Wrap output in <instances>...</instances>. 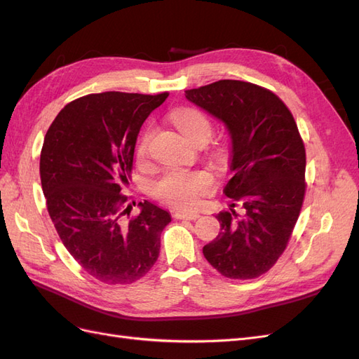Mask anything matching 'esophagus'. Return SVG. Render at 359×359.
<instances>
[{
	"instance_id": "1",
	"label": "esophagus",
	"mask_w": 359,
	"mask_h": 359,
	"mask_svg": "<svg viewBox=\"0 0 359 359\" xmlns=\"http://www.w3.org/2000/svg\"><path fill=\"white\" fill-rule=\"evenodd\" d=\"M173 217L180 220H196V219H199L201 214L191 212V211H177L175 214H173Z\"/></svg>"
}]
</instances>
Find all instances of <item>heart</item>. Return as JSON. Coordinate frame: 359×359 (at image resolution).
Masks as SVG:
<instances>
[{
	"label": "heart",
	"mask_w": 359,
	"mask_h": 359,
	"mask_svg": "<svg viewBox=\"0 0 359 359\" xmlns=\"http://www.w3.org/2000/svg\"><path fill=\"white\" fill-rule=\"evenodd\" d=\"M173 123L178 127L180 132L193 142L194 139L206 136L210 139L212 127L210 119L201 111L184 107L178 109L172 115ZM147 139L140 140L137 148L139 158L145 156ZM212 175L206 170H169L163 175L154 186L153 193L157 199L165 202L173 208H193L201 201L203 194L212 187Z\"/></svg>",
	"instance_id": "obj_1"
}]
</instances>
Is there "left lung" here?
Returning a JSON list of instances; mask_svg holds the SVG:
<instances>
[{"instance_id":"left-lung-1","label":"left lung","mask_w":359,"mask_h":359,"mask_svg":"<svg viewBox=\"0 0 359 359\" xmlns=\"http://www.w3.org/2000/svg\"><path fill=\"white\" fill-rule=\"evenodd\" d=\"M186 99L224 126L233 173L223 193L244 208L215 215L220 232L203 256L227 278L262 276L285 252L306 193V149L290 111L255 83L224 79L186 91Z\"/></svg>"}]
</instances>
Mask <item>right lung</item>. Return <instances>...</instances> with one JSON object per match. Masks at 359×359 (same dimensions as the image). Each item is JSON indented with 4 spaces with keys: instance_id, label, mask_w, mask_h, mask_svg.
I'll return each mask as SVG.
<instances>
[{
    "instance_id": "obj_1",
    "label": "right lung",
    "mask_w": 359,
    "mask_h": 359,
    "mask_svg": "<svg viewBox=\"0 0 359 359\" xmlns=\"http://www.w3.org/2000/svg\"><path fill=\"white\" fill-rule=\"evenodd\" d=\"M102 93L69 103L43 142L40 178L53 226L86 273L106 285H130L153 268L170 214L148 201L127 220L128 186L137 135L168 99Z\"/></svg>"
}]
</instances>
